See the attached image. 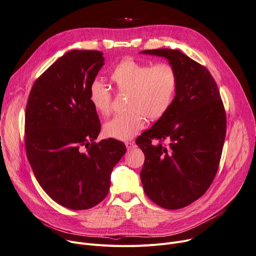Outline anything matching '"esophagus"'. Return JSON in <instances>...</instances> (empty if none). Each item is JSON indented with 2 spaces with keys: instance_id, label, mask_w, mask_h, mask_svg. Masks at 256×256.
<instances>
[{
  "instance_id": "esophagus-1",
  "label": "esophagus",
  "mask_w": 256,
  "mask_h": 256,
  "mask_svg": "<svg viewBox=\"0 0 256 256\" xmlns=\"http://www.w3.org/2000/svg\"><path fill=\"white\" fill-rule=\"evenodd\" d=\"M125 144H126V148H127L128 151L131 150L132 148L136 147V144H134V142H125Z\"/></svg>"
}]
</instances>
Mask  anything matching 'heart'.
I'll list each match as a JSON object with an SVG mask.
<instances>
[{
    "label": "heart",
    "instance_id": "b5f03b06",
    "mask_svg": "<svg viewBox=\"0 0 256 256\" xmlns=\"http://www.w3.org/2000/svg\"><path fill=\"white\" fill-rule=\"evenodd\" d=\"M109 80L118 94H126L127 112L114 116L104 124L105 136L116 140H130L144 127L146 116L162 118L172 107L178 88V75L170 64L154 66L124 59L109 72ZM88 100L101 116L112 112V94L100 81H92Z\"/></svg>",
    "mask_w": 256,
    "mask_h": 256
}]
</instances>
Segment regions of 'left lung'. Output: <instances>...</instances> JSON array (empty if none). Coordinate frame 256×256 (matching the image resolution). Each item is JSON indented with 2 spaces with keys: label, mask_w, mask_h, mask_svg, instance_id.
<instances>
[{
  "label": "left lung",
  "mask_w": 256,
  "mask_h": 256,
  "mask_svg": "<svg viewBox=\"0 0 256 256\" xmlns=\"http://www.w3.org/2000/svg\"><path fill=\"white\" fill-rule=\"evenodd\" d=\"M142 53L168 59L177 72L178 88L170 110L136 140L144 154L140 180L155 204L179 210L204 194L216 174L226 134L225 109L205 66L179 50ZM153 139L160 142L153 145Z\"/></svg>",
  "instance_id": "obj_1"
}]
</instances>
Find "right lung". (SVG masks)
Returning a JSON list of instances; mask_svg holds the SVG:
<instances>
[{
	"label": "right lung",
	"mask_w": 256,
	"mask_h": 256,
	"mask_svg": "<svg viewBox=\"0 0 256 256\" xmlns=\"http://www.w3.org/2000/svg\"><path fill=\"white\" fill-rule=\"evenodd\" d=\"M104 66L103 53L72 50L38 78L25 114L28 160L42 190L70 210H88L107 196L114 166L126 153L124 142L101 131L88 88Z\"/></svg>",
	"instance_id": "1"
}]
</instances>
